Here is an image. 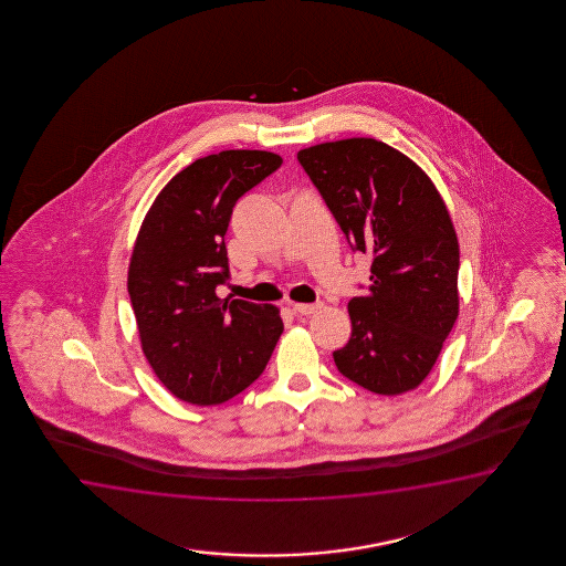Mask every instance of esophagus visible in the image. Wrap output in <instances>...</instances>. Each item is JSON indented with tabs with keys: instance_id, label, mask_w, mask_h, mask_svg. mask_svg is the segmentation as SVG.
I'll list each match as a JSON object with an SVG mask.
<instances>
[{
	"instance_id": "34e87169",
	"label": "esophagus",
	"mask_w": 566,
	"mask_h": 566,
	"mask_svg": "<svg viewBox=\"0 0 566 566\" xmlns=\"http://www.w3.org/2000/svg\"><path fill=\"white\" fill-rule=\"evenodd\" d=\"M323 307V303H295L294 311L295 313H300V315H305V317H310V315H315L317 311H321Z\"/></svg>"
}]
</instances>
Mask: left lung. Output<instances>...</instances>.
<instances>
[{
	"mask_svg": "<svg viewBox=\"0 0 566 566\" xmlns=\"http://www.w3.org/2000/svg\"><path fill=\"white\" fill-rule=\"evenodd\" d=\"M297 160L349 248L371 256L364 295L348 303L352 338L333 352L346 379L402 395L426 379L458 317L460 251L431 179L396 148L344 139Z\"/></svg>",
	"mask_w": 566,
	"mask_h": 566,
	"instance_id": "1",
	"label": "left lung"
}]
</instances>
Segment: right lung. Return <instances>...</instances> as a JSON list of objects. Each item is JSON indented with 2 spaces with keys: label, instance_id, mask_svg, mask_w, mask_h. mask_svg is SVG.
<instances>
[{
  "label": "right lung",
  "instance_id": "add662e5",
  "mask_svg": "<svg viewBox=\"0 0 566 566\" xmlns=\"http://www.w3.org/2000/svg\"><path fill=\"white\" fill-rule=\"evenodd\" d=\"M280 166L264 150L199 158L170 179L140 226L127 290L148 364L184 402L214 406L243 392L284 331L274 305L217 295L230 280L233 207Z\"/></svg>",
  "mask_w": 566,
  "mask_h": 566
}]
</instances>
